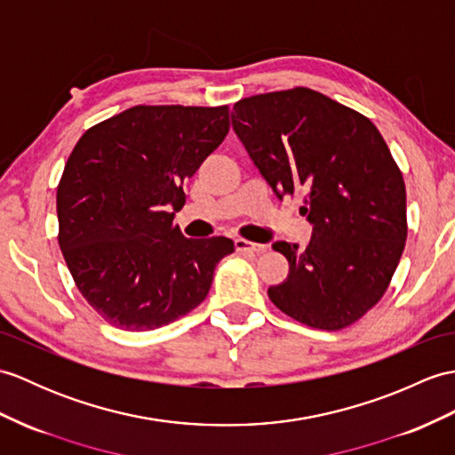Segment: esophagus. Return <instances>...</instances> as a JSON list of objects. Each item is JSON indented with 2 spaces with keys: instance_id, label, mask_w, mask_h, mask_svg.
Masks as SVG:
<instances>
[{
  "instance_id": "esophagus-1",
  "label": "esophagus",
  "mask_w": 455,
  "mask_h": 455,
  "mask_svg": "<svg viewBox=\"0 0 455 455\" xmlns=\"http://www.w3.org/2000/svg\"><path fill=\"white\" fill-rule=\"evenodd\" d=\"M235 248L240 253H258V251H263V248H266V246L256 244V242H250V240H244V238H236Z\"/></svg>"
}]
</instances>
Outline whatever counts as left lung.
<instances>
[{"label": "left lung", "instance_id": "left-lung-1", "mask_svg": "<svg viewBox=\"0 0 455 455\" xmlns=\"http://www.w3.org/2000/svg\"><path fill=\"white\" fill-rule=\"evenodd\" d=\"M232 130L273 194H304V250L275 242L289 275L271 302L315 330L355 323L384 297L407 238L405 184L376 125L325 94L297 87L242 99Z\"/></svg>", "mask_w": 455, "mask_h": 455}]
</instances>
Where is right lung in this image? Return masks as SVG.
Wrapping results in <instances>:
<instances>
[{
	"label": "right lung",
	"mask_w": 455,
	"mask_h": 455,
	"mask_svg": "<svg viewBox=\"0 0 455 455\" xmlns=\"http://www.w3.org/2000/svg\"><path fill=\"white\" fill-rule=\"evenodd\" d=\"M228 107H133L83 133L58 186V242L110 325L151 331L202 304L225 236L186 238L184 182L228 133Z\"/></svg>",
	"instance_id": "add662e5"
}]
</instances>
